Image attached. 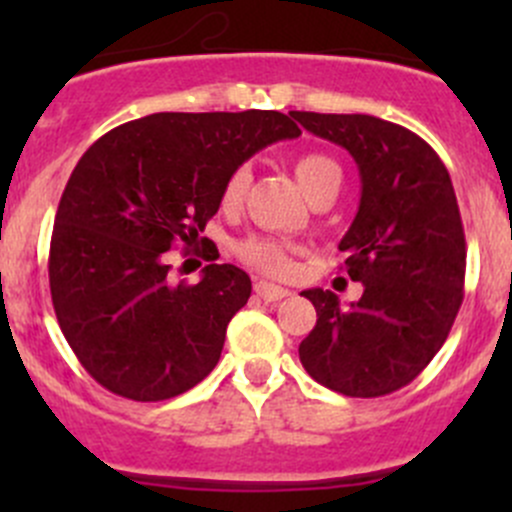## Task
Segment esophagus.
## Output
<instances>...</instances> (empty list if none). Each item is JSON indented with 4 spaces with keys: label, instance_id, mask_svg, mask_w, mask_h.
<instances>
[{
    "label": "esophagus",
    "instance_id": "1",
    "mask_svg": "<svg viewBox=\"0 0 512 512\" xmlns=\"http://www.w3.org/2000/svg\"><path fill=\"white\" fill-rule=\"evenodd\" d=\"M255 292L260 294V297L265 299V302H280V299L289 297V289L280 287V285H272V282H265V280L257 282Z\"/></svg>",
    "mask_w": 512,
    "mask_h": 512
}]
</instances>
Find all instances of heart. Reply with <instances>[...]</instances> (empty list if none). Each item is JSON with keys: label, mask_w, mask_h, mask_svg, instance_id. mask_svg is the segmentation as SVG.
<instances>
[{"label": "heart", "mask_w": 512, "mask_h": 512, "mask_svg": "<svg viewBox=\"0 0 512 512\" xmlns=\"http://www.w3.org/2000/svg\"><path fill=\"white\" fill-rule=\"evenodd\" d=\"M294 175H297L299 188L304 190L307 198H314L319 193H339L342 185V168L332 156L327 153H304L294 160ZM250 185V168L232 170L230 178L225 180L223 195H220V205L225 210L240 208L242 198ZM242 260L252 265L255 270L265 272V275H285L289 270V252L292 245L289 242L275 240V237H247L240 247H237Z\"/></svg>", "instance_id": "1"}]
</instances>
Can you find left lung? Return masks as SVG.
<instances>
[{
  "label": "left lung",
  "instance_id": "8db88e82",
  "mask_svg": "<svg viewBox=\"0 0 512 512\" xmlns=\"http://www.w3.org/2000/svg\"><path fill=\"white\" fill-rule=\"evenodd\" d=\"M289 116L347 148L361 178L359 210L339 252L364 294L344 309L329 289H304L317 324L299 344V361L344 396L391 394L426 369L463 302L466 237L451 175L423 138L384 118Z\"/></svg>",
  "mask_w": 512,
  "mask_h": 512
}]
</instances>
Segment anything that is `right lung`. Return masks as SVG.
<instances>
[{
    "label": "right lung",
    "instance_id": "1",
    "mask_svg": "<svg viewBox=\"0 0 512 512\" xmlns=\"http://www.w3.org/2000/svg\"><path fill=\"white\" fill-rule=\"evenodd\" d=\"M299 133L280 111L151 113L81 156L56 210L49 285L66 342L103 389L163 401L215 369L252 282L215 265L218 247L200 232L232 170ZM175 244L211 262L198 286L167 280Z\"/></svg>",
    "mask_w": 512,
    "mask_h": 512
}]
</instances>
